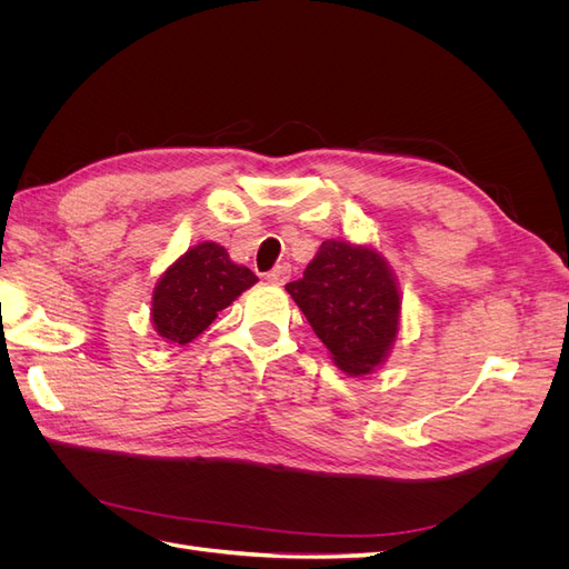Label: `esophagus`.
Segmentation results:
<instances>
[{
    "instance_id": "obj_1",
    "label": "esophagus",
    "mask_w": 569,
    "mask_h": 569,
    "mask_svg": "<svg viewBox=\"0 0 569 569\" xmlns=\"http://www.w3.org/2000/svg\"><path fill=\"white\" fill-rule=\"evenodd\" d=\"M289 274H291V266L289 263H280V266H274L268 274H266V280L270 282V284H284L287 280H289Z\"/></svg>"
}]
</instances>
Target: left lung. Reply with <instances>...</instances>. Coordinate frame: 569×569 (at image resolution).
<instances>
[{"label":"left lung","instance_id":"8db88e82","mask_svg":"<svg viewBox=\"0 0 569 569\" xmlns=\"http://www.w3.org/2000/svg\"><path fill=\"white\" fill-rule=\"evenodd\" d=\"M284 289L343 375L387 363L401 330V289L380 249L325 239L303 278Z\"/></svg>","mask_w":569,"mask_h":569}]
</instances>
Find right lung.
I'll list each match as a JSON object with an SVG mask.
<instances>
[{"mask_svg":"<svg viewBox=\"0 0 569 569\" xmlns=\"http://www.w3.org/2000/svg\"><path fill=\"white\" fill-rule=\"evenodd\" d=\"M258 282L218 242H199L170 263L151 291V327L168 347H187L222 308Z\"/></svg>","mask_w":569,"mask_h":569,"instance_id":"add662e5","label":"right lung"}]
</instances>
